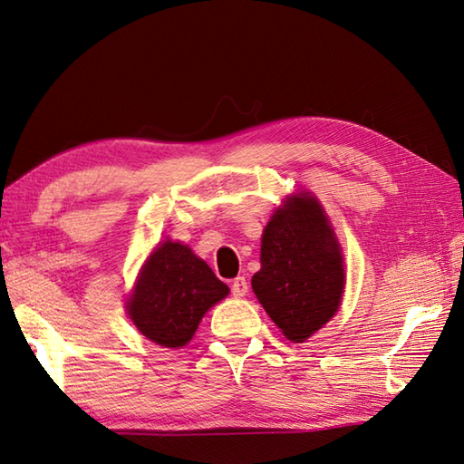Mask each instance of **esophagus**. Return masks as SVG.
Segmentation results:
<instances>
[{"label":"esophagus","mask_w":464,"mask_h":464,"mask_svg":"<svg viewBox=\"0 0 464 464\" xmlns=\"http://www.w3.org/2000/svg\"><path fill=\"white\" fill-rule=\"evenodd\" d=\"M230 290H232V295L236 298H242V296H246V292H248V282H246L244 276L234 278L232 285H230Z\"/></svg>","instance_id":"34e87169"}]
</instances>
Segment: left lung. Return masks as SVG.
Here are the masks:
<instances>
[{"label": "left lung", "instance_id": "obj_1", "mask_svg": "<svg viewBox=\"0 0 464 464\" xmlns=\"http://www.w3.org/2000/svg\"><path fill=\"white\" fill-rule=\"evenodd\" d=\"M260 264L252 290L286 338L304 343L334 316L344 292L343 254L314 198H288L272 214Z\"/></svg>", "mask_w": 464, "mask_h": 464}]
</instances>
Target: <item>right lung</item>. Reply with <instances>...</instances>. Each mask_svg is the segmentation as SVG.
Masks as SVG:
<instances>
[{
	"label": "right lung",
	"instance_id": "1",
	"mask_svg": "<svg viewBox=\"0 0 464 464\" xmlns=\"http://www.w3.org/2000/svg\"><path fill=\"white\" fill-rule=\"evenodd\" d=\"M228 295V286L188 246L164 242L146 262L128 302L131 323L152 343L188 344L206 310Z\"/></svg>",
	"mask_w": 464,
	"mask_h": 464
}]
</instances>
